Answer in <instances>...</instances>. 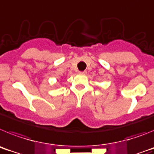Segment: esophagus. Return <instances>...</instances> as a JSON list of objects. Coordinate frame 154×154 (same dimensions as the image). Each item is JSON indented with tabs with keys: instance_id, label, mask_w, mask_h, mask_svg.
<instances>
[{
	"instance_id": "obj_1",
	"label": "esophagus",
	"mask_w": 154,
	"mask_h": 154,
	"mask_svg": "<svg viewBox=\"0 0 154 154\" xmlns=\"http://www.w3.org/2000/svg\"><path fill=\"white\" fill-rule=\"evenodd\" d=\"M79 73L81 75H85V73H86V72H85V71H83V72H81V71H80V72H79Z\"/></svg>"
}]
</instances>
